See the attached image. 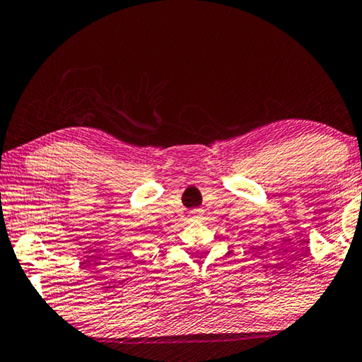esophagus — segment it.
<instances>
[{
	"mask_svg": "<svg viewBox=\"0 0 362 362\" xmlns=\"http://www.w3.org/2000/svg\"><path fill=\"white\" fill-rule=\"evenodd\" d=\"M202 215H204V210H200V209L190 210V216H192V218H200Z\"/></svg>",
	"mask_w": 362,
	"mask_h": 362,
	"instance_id": "esophagus-1",
	"label": "esophagus"
}]
</instances>
